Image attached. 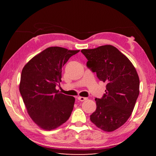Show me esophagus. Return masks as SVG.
<instances>
[{"mask_svg":"<svg viewBox=\"0 0 156 156\" xmlns=\"http://www.w3.org/2000/svg\"><path fill=\"white\" fill-rule=\"evenodd\" d=\"M77 98H78V100H79V101H81V102H83V101H84V100H87V98H84V97H82V96H78Z\"/></svg>","mask_w":156,"mask_h":156,"instance_id":"obj_1","label":"esophagus"}]
</instances>
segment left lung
<instances>
[{"label": "left lung", "mask_w": 156, "mask_h": 156, "mask_svg": "<svg viewBox=\"0 0 156 156\" xmlns=\"http://www.w3.org/2000/svg\"><path fill=\"white\" fill-rule=\"evenodd\" d=\"M87 59V67L107 83L105 94L96 98V110L90 120L105 131L120 127L130 117L139 95L140 80L127 57L112 45L82 49Z\"/></svg>", "instance_id": "1"}]
</instances>
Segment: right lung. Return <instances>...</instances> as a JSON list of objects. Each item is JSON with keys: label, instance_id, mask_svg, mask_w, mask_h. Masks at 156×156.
I'll return each instance as SVG.
<instances>
[{"label": "right lung", "instance_id": "add662e5", "mask_svg": "<svg viewBox=\"0 0 156 156\" xmlns=\"http://www.w3.org/2000/svg\"><path fill=\"white\" fill-rule=\"evenodd\" d=\"M79 50L59 47L47 48L34 56L22 70L19 90L27 112L37 125L51 130L67 121L75 98L60 93L62 68Z\"/></svg>", "mask_w": 156, "mask_h": 156}]
</instances>
